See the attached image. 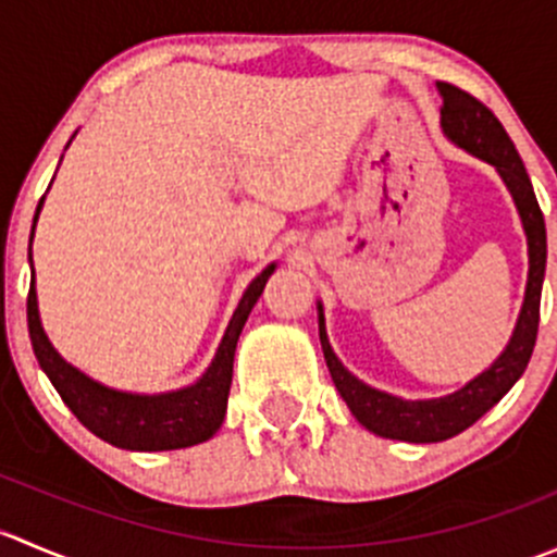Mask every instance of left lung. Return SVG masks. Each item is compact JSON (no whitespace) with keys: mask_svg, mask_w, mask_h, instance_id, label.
<instances>
[{"mask_svg":"<svg viewBox=\"0 0 557 557\" xmlns=\"http://www.w3.org/2000/svg\"><path fill=\"white\" fill-rule=\"evenodd\" d=\"M442 94V128L458 148L469 150L476 159L496 166L502 180L507 183L515 205H518L522 228L528 237V283L522 310L515 325V334L509 339L507 350L493 361L491 369L476 374L471 383L445 398H429V401H407V398L391 396V393L369 387L358 377H352L339 358L334 356L325 336L323 307L318 305L320 318V345H323L325 363H329L331 380L336 391L345 398L350 412L356 414L358 423L367 425L372 434L385 436V440L414 442H445L460 434L469 425H474L491 407H496L509 387L520 380L531 361L533 345H536L539 331V301H542L544 283V263H547V228H544V215L539 210L536 194H533L531 177L522 166L515 143L504 132L502 121L487 110L480 99L460 91L450 83H436Z\"/></svg>","mask_w":557,"mask_h":557,"instance_id":"1","label":"left lung"}]
</instances>
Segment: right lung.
Masks as SVG:
<instances>
[{"instance_id":"add662e5","label":"right lung","mask_w":557,"mask_h":557,"mask_svg":"<svg viewBox=\"0 0 557 557\" xmlns=\"http://www.w3.org/2000/svg\"><path fill=\"white\" fill-rule=\"evenodd\" d=\"M45 199V196H42ZM42 199L37 205V215L42 210ZM35 215V223H37ZM35 234V226H32ZM35 272V269H32ZM274 272V263H269L243 294L239 307L234 310L232 323L223 334L221 347L212 358L210 369L196 380L194 385L180 387L172 393H156V396H143V393H123L94 383L83 372H77L72 363H66L53 345L45 336L42 323H39L37 310V290L35 277H32L29 299H26V318H29V336L35 356L53 383L59 396L64 398L66 407L75 412V418L86 425L91 434L110 445L123 447V450H180V447L199 445L207 442L223 423L228 401V387H232L234 372V350L243 334V325L250 314L258 296L263 294L269 274Z\"/></svg>"}]
</instances>
